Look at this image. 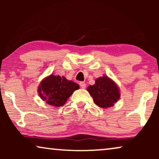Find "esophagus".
<instances>
[{
	"instance_id": "34e87169",
	"label": "esophagus",
	"mask_w": 159,
	"mask_h": 159,
	"mask_svg": "<svg viewBox=\"0 0 159 159\" xmlns=\"http://www.w3.org/2000/svg\"><path fill=\"white\" fill-rule=\"evenodd\" d=\"M80 86L81 87V88L84 89V88H86V84L84 83V82H80Z\"/></svg>"
}]
</instances>
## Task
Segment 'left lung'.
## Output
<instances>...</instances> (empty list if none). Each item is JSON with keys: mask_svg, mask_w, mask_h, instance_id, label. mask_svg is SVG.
<instances>
[{"mask_svg": "<svg viewBox=\"0 0 159 159\" xmlns=\"http://www.w3.org/2000/svg\"><path fill=\"white\" fill-rule=\"evenodd\" d=\"M87 90L93 97L95 103L104 108L114 106L120 98L116 83L106 76L95 80L94 85H90Z\"/></svg>", "mask_w": 159, "mask_h": 159, "instance_id": "8db88e82", "label": "left lung"}]
</instances>
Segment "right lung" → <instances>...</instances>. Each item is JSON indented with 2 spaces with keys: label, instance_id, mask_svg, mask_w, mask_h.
Here are the masks:
<instances>
[{
  "label": "right lung",
  "instance_id": "1",
  "mask_svg": "<svg viewBox=\"0 0 159 159\" xmlns=\"http://www.w3.org/2000/svg\"><path fill=\"white\" fill-rule=\"evenodd\" d=\"M79 89L75 82L67 80L64 77L50 75L40 82L38 94L43 101L53 106H62L74 91Z\"/></svg>",
  "mask_w": 159,
  "mask_h": 159
}]
</instances>
